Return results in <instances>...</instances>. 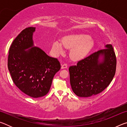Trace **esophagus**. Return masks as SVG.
I'll list each match as a JSON object with an SVG mask.
<instances>
[{"mask_svg": "<svg viewBox=\"0 0 127 127\" xmlns=\"http://www.w3.org/2000/svg\"><path fill=\"white\" fill-rule=\"evenodd\" d=\"M67 68V64H62V66H61L62 69H65V68Z\"/></svg>", "mask_w": 127, "mask_h": 127, "instance_id": "34e87169", "label": "esophagus"}]
</instances>
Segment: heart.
Listing matches in <instances>:
<instances>
[{
	"label": "heart",
	"instance_id": "obj_1",
	"mask_svg": "<svg viewBox=\"0 0 127 127\" xmlns=\"http://www.w3.org/2000/svg\"><path fill=\"white\" fill-rule=\"evenodd\" d=\"M89 35L86 34H73L65 36L62 41L56 40L52 45L53 50L57 54L63 53L64 47L72 48L70 57L73 61L84 58L92 46V41Z\"/></svg>",
	"mask_w": 127,
	"mask_h": 127
}]
</instances>
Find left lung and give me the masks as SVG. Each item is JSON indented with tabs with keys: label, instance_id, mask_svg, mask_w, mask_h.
Listing matches in <instances>:
<instances>
[{
	"label": "left lung",
	"instance_id": "8db88e82",
	"mask_svg": "<svg viewBox=\"0 0 127 127\" xmlns=\"http://www.w3.org/2000/svg\"><path fill=\"white\" fill-rule=\"evenodd\" d=\"M117 59L111 44L92 53L69 68L70 83L78 97H89L100 94L114 77Z\"/></svg>",
	"mask_w": 127,
	"mask_h": 127
}]
</instances>
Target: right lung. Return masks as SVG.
Wrapping results in <instances>:
<instances>
[{
  "mask_svg": "<svg viewBox=\"0 0 127 127\" xmlns=\"http://www.w3.org/2000/svg\"><path fill=\"white\" fill-rule=\"evenodd\" d=\"M35 29L27 27L14 40L9 50L8 67L16 86L30 97L38 98L48 93L61 64L34 45Z\"/></svg>",
  "mask_w": 127,
  "mask_h": 127,
  "instance_id": "obj_1",
  "label": "right lung"
}]
</instances>
